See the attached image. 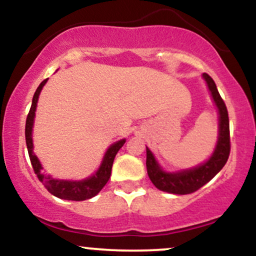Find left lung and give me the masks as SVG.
Here are the masks:
<instances>
[{"label":"left lung","instance_id":"obj_1","mask_svg":"<svg viewBox=\"0 0 256 256\" xmlns=\"http://www.w3.org/2000/svg\"><path fill=\"white\" fill-rule=\"evenodd\" d=\"M207 84L210 98L218 110V140L214 150L207 160L198 166L183 168L179 171H166L158 164V161L148 146L146 148V171L152 183L158 190L174 195H186L192 194L207 184L210 179L216 177L225 166L230 154V125L226 106L220 98V94L214 80L207 73L202 74Z\"/></svg>","mask_w":256,"mask_h":256}]
</instances>
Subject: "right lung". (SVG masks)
<instances>
[{
    "label": "right lung",
    "mask_w": 256,
    "mask_h": 256,
    "mask_svg": "<svg viewBox=\"0 0 256 256\" xmlns=\"http://www.w3.org/2000/svg\"><path fill=\"white\" fill-rule=\"evenodd\" d=\"M46 82H48V79H44L42 83L40 84V86L37 88L36 92H34V98H32V104L30 112H28V119H26V146H28L31 165L34 167V171L37 174L40 183L46 186V189L48 190L52 195L56 196L58 198L68 200V201H84V200H89L98 195V194L102 190V188L107 184L108 179L110 177L114 158H116L119 149L124 146L126 140L122 138V140H116L113 144L108 146V149L106 150L104 155V158H102L101 164H100L98 168L96 170L95 173L89 176V177L79 179V180H73V179L54 178L52 177L50 174L43 173L42 164H40L37 155L34 152V138H32V132H34V116H36L38 98H40V91H42L43 86L46 85Z\"/></svg>",
    "instance_id": "add662e5"
}]
</instances>
